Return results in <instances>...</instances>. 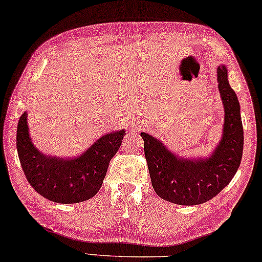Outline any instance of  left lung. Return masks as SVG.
Listing matches in <instances>:
<instances>
[{
	"label": "left lung",
	"instance_id": "8db88e82",
	"mask_svg": "<svg viewBox=\"0 0 262 262\" xmlns=\"http://www.w3.org/2000/svg\"><path fill=\"white\" fill-rule=\"evenodd\" d=\"M217 81L224 105V125L222 139L210 157H179L151 135L140 134L153 189L162 200L180 205L205 203L220 194L237 173L244 130L239 101L229 83L225 65L218 66Z\"/></svg>",
	"mask_w": 262,
	"mask_h": 262
}]
</instances>
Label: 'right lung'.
Masks as SVG:
<instances>
[{
    "label": "right lung",
    "instance_id": "add662e5",
    "mask_svg": "<svg viewBox=\"0 0 262 262\" xmlns=\"http://www.w3.org/2000/svg\"><path fill=\"white\" fill-rule=\"evenodd\" d=\"M124 136V130L102 136L82 154L71 159L45 156L30 138L25 111L17 125L16 146L25 177L33 189L52 202L72 204L97 194Z\"/></svg>",
    "mask_w": 262,
    "mask_h": 262
}]
</instances>
